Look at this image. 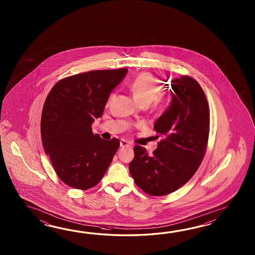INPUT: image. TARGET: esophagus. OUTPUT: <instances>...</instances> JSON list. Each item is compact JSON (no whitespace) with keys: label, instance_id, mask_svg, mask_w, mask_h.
<instances>
[{"label":"esophagus","instance_id":"34e87169","mask_svg":"<svg viewBox=\"0 0 255 255\" xmlns=\"http://www.w3.org/2000/svg\"><path fill=\"white\" fill-rule=\"evenodd\" d=\"M130 146H131V144H130V142H128V141L126 140V139H124V138L120 139V146H121V147Z\"/></svg>","mask_w":255,"mask_h":255}]
</instances>
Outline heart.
I'll return each mask as SVG.
<instances>
[{"label":"heart","instance_id":"b5f03b06","mask_svg":"<svg viewBox=\"0 0 255 255\" xmlns=\"http://www.w3.org/2000/svg\"><path fill=\"white\" fill-rule=\"evenodd\" d=\"M130 92L138 103L146 107L151 104L154 109H159L165 102L159 96L162 90L161 83L150 73H142L130 82Z\"/></svg>","mask_w":255,"mask_h":255}]
</instances>
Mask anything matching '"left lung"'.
<instances>
[{
    "mask_svg": "<svg viewBox=\"0 0 255 255\" xmlns=\"http://www.w3.org/2000/svg\"><path fill=\"white\" fill-rule=\"evenodd\" d=\"M172 101L154 128L161 139L148 155L134 147L129 172L141 190L164 196L186 184L200 167L210 133V109L200 84L189 76L171 81Z\"/></svg>",
    "mask_w": 255,
    "mask_h": 255,
    "instance_id": "left-lung-1",
    "label": "left lung"
}]
</instances>
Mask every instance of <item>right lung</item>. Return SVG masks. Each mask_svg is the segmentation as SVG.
Instances as JSON below:
<instances>
[{"label": "right lung", "instance_id": "right-lung-1", "mask_svg": "<svg viewBox=\"0 0 255 255\" xmlns=\"http://www.w3.org/2000/svg\"><path fill=\"white\" fill-rule=\"evenodd\" d=\"M127 68L94 70L61 79L49 92L41 118L43 149L60 179L72 188L91 189L103 178L120 142L94 135L110 93Z\"/></svg>", "mask_w": 255, "mask_h": 255}]
</instances>
